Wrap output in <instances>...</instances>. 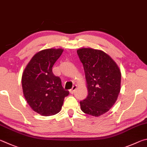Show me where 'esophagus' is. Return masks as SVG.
<instances>
[{
  "instance_id": "esophagus-1",
  "label": "esophagus",
  "mask_w": 147,
  "mask_h": 147,
  "mask_svg": "<svg viewBox=\"0 0 147 147\" xmlns=\"http://www.w3.org/2000/svg\"><path fill=\"white\" fill-rule=\"evenodd\" d=\"M76 88H77V86L76 85H74L73 87H72V88L70 90H69V92H70L71 94H73L74 92H75Z\"/></svg>"
}]
</instances>
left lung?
Here are the masks:
<instances>
[{"label":"left lung","instance_id":"8db88e82","mask_svg":"<svg viewBox=\"0 0 147 147\" xmlns=\"http://www.w3.org/2000/svg\"><path fill=\"white\" fill-rule=\"evenodd\" d=\"M77 53L83 63L88 93L80 102L81 110L99 117L109 111L117 101L121 90V71L116 63L103 51L81 48Z\"/></svg>","mask_w":147,"mask_h":147}]
</instances>
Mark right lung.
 Wrapping results in <instances>:
<instances>
[{
    "label": "right lung",
    "mask_w": 147,
    "mask_h": 147,
    "mask_svg": "<svg viewBox=\"0 0 147 147\" xmlns=\"http://www.w3.org/2000/svg\"><path fill=\"white\" fill-rule=\"evenodd\" d=\"M63 48H49L35 53L26 66L22 76L23 94L32 109L43 116H50L61 111L64 90L61 79L53 75L52 67L60 57Z\"/></svg>",
    "instance_id": "obj_1"
}]
</instances>
